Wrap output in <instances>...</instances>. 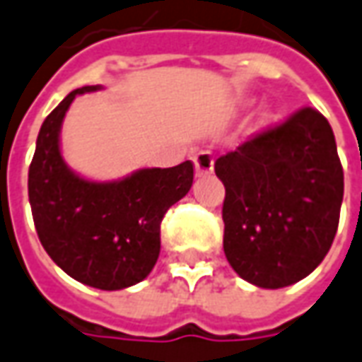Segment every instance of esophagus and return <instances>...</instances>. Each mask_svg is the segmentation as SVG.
<instances>
[{
    "label": "esophagus",
    "instance_id": "1",
    "mask_svg": "<svg viewBox=\"0 0 362 362\" xmlns=\"http://www.w3.org/2000/svg\"><path fill=\"white\" fill-rule=\"evenodd\" d=\"M193 161H195V171H197V175H209L213 173V155L209 151H199L195 157H193Z\"/></svg>",
    "mask_w": 362,
    "mask_h": 362
}]
</instances>
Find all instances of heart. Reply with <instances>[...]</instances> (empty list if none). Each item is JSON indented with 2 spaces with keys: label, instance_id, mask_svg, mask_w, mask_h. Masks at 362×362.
Returning <instances> with one entry per match:
<instances>
[{
  "label": "heart",
  "instance_id": "heart-1",
  "mask_svg": "<svg viewBox=\"0 0 362 362\" xmlns=\"http://www.w3.org/2000/svg\"><path fill=\"white\" fill-rule=\"evenodd\" d=\"M267 121H269V115H267V113H265V115H263V117L259 119V125H261V127H263V125H267Z\"/></svg>",
  "mask_w": 362,
  "mask_h": 362
}]
</instances>
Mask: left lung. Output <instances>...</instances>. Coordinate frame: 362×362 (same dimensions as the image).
<instances>
[{
	"mask_svg": "<svg viewBox=\"0 0 362 362\" xmlns=\"http://www.w3.org/2000/svg\"><path fill=\"white\" fill-rule=\"evenodd\" d=\"M225 185L223 249L229 265L261 288L311 275L333 245L343 167L329 121L303 107L215 161Z\"/></svg>",
	"mask_w": 362,
	"mask_h": 362,
	"instance_id": "obj_1",
	"label": "left lung"
}]
</instances>
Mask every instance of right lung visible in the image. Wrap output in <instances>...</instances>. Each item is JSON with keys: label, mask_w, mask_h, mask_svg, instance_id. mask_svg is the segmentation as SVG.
Listing matches in <instances>:
<instances>
[{"label": "right lung", "mask_w": 362, "mask_h": 362, "mask_svg": "<svg viewBox=\"0 0 362 362\" xmlns=\"http://www.w3.org/2000/svg\"><path fill=\"white\" fill-rule=\"evenodd\" d=\"M75 89L41 125L29 165V205L35 231L53 263L75 281L101 288L137 285L151 273L161 249L167 209L193 185V163L139 169L119 181H89L63 161L59 131Z\"/></svg>", "instance_id": "right-lung-1"}]
</instances>
